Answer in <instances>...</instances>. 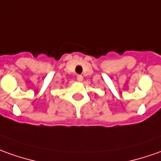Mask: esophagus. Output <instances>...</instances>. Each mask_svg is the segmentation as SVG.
<instances>
[{
    "label": "esophagus",
    "instance_id": "1",
    "mask_svg": "<svg viewBox=\"0 0 161 161\" xmlns=\"http://www.w3.org/2000/svg\"><path fill=\"white\" fill-rule=\"evenodd\" d=\"M77 80H78V81H82V80H83L82 75H80V74H78V75H77Z\"/></svg>",
    "mask_w": 161,
    "mask_h": 161
}]
</instances>
